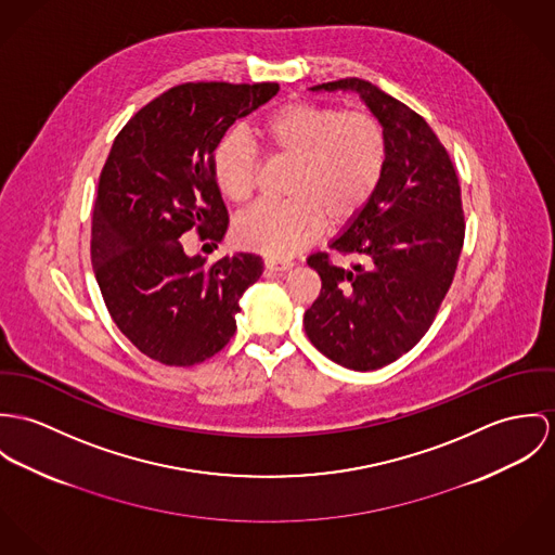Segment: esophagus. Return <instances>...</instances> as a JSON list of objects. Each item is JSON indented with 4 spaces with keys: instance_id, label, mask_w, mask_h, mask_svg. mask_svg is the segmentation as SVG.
I'll return each instance as SVG.
<instances>
[{
    "instance_id": "obj_1",
    "label": "esophagus",
    "mask_w": 555,
    "mask_h": 555,
    "mask_svg": "<svg viewBox=\"0 0 555 555\" xmlns=\"http://www.w3.org/2000/svg\"><path fill=\"white\" fill-rule=\"evenodd\" d=\"M263 266H266V270H272V272H287V270L294 268V261H289V259H266Z\"/></svg>"
}]
</instances>
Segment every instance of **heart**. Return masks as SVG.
<instances>
[{
	"label": "heart",
	"mask_w": 555,
	"mask_h": 555,
	"mask_svg": "<svg viewBox=\"0 0 555 555\" xmlns=\"http://www.w3.org/2000/svg\"><path fill=\"white\" fill-rule=\"evenodd\" d=\"M255 135L276 159L292 162L283 202L253 206L234 225L241 247L289 257L330 225L358 217L380 185L387 140L380 124L362 111L310 102L281 104L259 117ZM257 149L243 133H225L212 149V177L234 204L255 191Z\"/></svg>",
	"instance_id": "obj_1"
}]
</instances>
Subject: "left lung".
Wrapping results in <instances>:
<instances>
[{
	"instance_id": "obj_1",
	"label": "left lung",
	"mask_w": 555,
	"mask_h": 555,
	"mask_svg": "<svg viewBox=\"0 0 555 555\" xmlns=\"http://www.w3.org/2000/svg\"><path fill=\"white\" fill-rule=\"evenodd\" d=\"M310 91H353L387 140L380 185L330 248L362 261L343 268L327 253L308 266L321 294L305 312L308 340L345 369L376 370L411 351L447 296L464 245V210L455 168L430 125L362 78Z\"/></svg>"
}]
</instances>
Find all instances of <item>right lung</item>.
<instances>
[{
    "label": "right lung",
    "mask_w": 555,
    "mask_h": 555,
    "mask_svg": "<svg viewBox=\"0 0 555 555\" xmlns=\"http://www.w3.org/2000/svg\"><path fill=\"white\" fill-rule=\"evenodd\" d=\"M276 93V82H185L140 108L113 142L93 206L91 261L113 321L155 362L193 366L219 353L263 272L253 253L215 263L189 257L181 236L195 228L215 247L223 241L228 210L212 149Z\"/></svg>",
    "instance_id": "right-lung-1"
}]
</instances>
